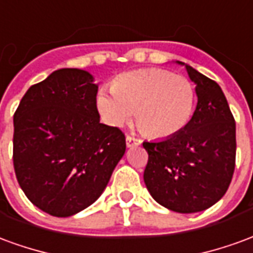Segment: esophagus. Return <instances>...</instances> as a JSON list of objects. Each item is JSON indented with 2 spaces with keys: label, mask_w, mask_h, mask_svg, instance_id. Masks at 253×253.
I'll return each mask as SVG.
<instances>
[{
  "label": "esophagus",
  "mask_w": 253,
  "mask_h": 253,
  "mask_svg": "<svg viewBox=\"0 0 253 253\" xmlns=\"http://www.w3.org/2000/svg\"><path fill=\"white\" fill-rule=\"evenodd\" d=\"M141 139L137 137H134V135H127L126 137V145L127 148H132V146H138V145H141Z\"/></svg>",
  "instance_id": "obj_1"
}]
</instances>
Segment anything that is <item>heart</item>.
Instances as JSON below:
<instances>
[{
	"instance_id": "heart-1",
	"label": "heart",
	"mask_w": 253,
	"mask_h": 253,
	"mask_svg": "<svg viewBox=\"0 0 253 253\" xmlns=\"http://www.w3.org/2000/svg\"><path fill=\"white\" fill-rule=\"evenodd\" d=\"M196 103L194 84L163 69L119 74L111 90L100 89L96 104L111 126H122L135 111L138 126L149 137L168 138L180 132L192 118Z\"/></svg>"
}]
</instances>
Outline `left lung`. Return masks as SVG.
<instances>
[{
	"label": "left lung",
	"mask_w": 253,
	"mask_h": 253,
	"mask_svg": "<svg viewBox=\"0 0 253 253\" xmlns=\"http://www.w3.org/2000/svg\"><path fill=\"white\" fill-rule=\"evenodd\" d=\"M186 69L198 96L191 121L172 137L143 142L149 154L146 188L161 206L183 214L217 203L236 165V122L222 89L188 65Z\"/></svg>",
	"instance_id": "left-lung-1"
}]
</instances>
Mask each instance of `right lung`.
<instances>
[{"label": "right lung", "mask_w": 253, "mask_h": 253, "mask_svg": "<svg viewBox=\"0 0 253 253\" xmlns=\"http://www.w3.org/2000/svg\"><path fill=\"white\" fill-rule=\"evenodd\" d=\"M97 85L80 69H59L23 96L13 116V167L42 211L70 217L97 201L126 152L118 127L100 123Z\"/></svg>", "instance_id": "add662e5"}]
</instances>
